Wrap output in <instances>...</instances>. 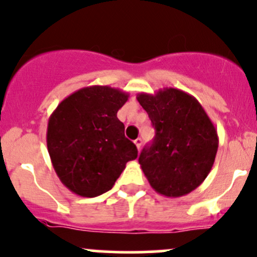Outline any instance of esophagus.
I'll return each mask as SVG.
<instances>
[{
  "label": "esophagus",
  "mask_w": 257,
  "mask_h": 257,
  "mask_svg": "<svg viewBox=\"0 0 257 257\" xmlns=\"http://www.w3.org/2000/svg\"><path fill=\"white\" fill-rule=\"evenodd\" d=\"M134 144H136V147L138 148V149H140V148H142V139H140V138H138V139L134 140Z\"/></svg>",
  "instance_id": "34e87169"
}]
</instances>
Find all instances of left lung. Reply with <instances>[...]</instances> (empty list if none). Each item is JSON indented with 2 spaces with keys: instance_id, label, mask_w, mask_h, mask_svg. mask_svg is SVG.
I'll return each instance as SVG.
<instances>
[{
  "instance_id": "8db88e82",
  "label": "left lung",
  "mask_w": 257,
  "mask_h": 257,
  "mask_svg": "<svg viewBox=\"0 0 257 257\" xmlns=\"http://www.w3.org/2000/svg\"><path fill=\"white\" fill-rule=\"evenodd\" d=\"M155 126L139 164L158 193L177 198L196 190L208 176L217 155V129L202 104L182 90L165 87L137 96Z\"/></svg>"
}]
</instances>
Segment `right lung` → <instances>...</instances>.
Returning <instances> with one entry per match:
<instances>
[{
	"mask_svg": "<svg viewBox=\"0 0 257 257\" xmlns=\"http://www.w3.org/2000/svg\"><path fill=\"white\" fill-rule=\"evenodd\" d=\"M129 93L109 86L75 91L51 113L47 147L65 187L81 197H97L114 186L128 161L138 156L124 136L117 112Z\"/></svg>",
	"mask_w": 257,
	"mask_h": 257,
	"instance_id": "add662e5",
	"label": "right lung"
}]
</instances>
